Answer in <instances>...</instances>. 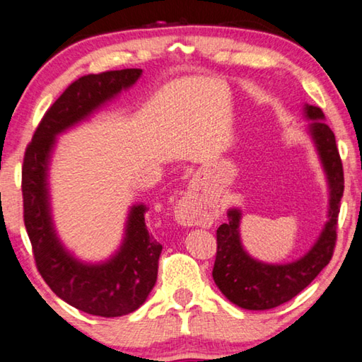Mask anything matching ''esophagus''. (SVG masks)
I'll return each mask as SVG.
<instances>
[{
  "label": "esophagus",
  "instance_id": "esophagus-1",
  "mask_svg": "<svg viewBox=\"0 0 362 362\" xmlns=\"http://www.w3.org/2000/svg\"><path fill=\"white\" fill-rule=\"evenodd\" d=\"M175 220L182 225H207L209 222V212L206 211L198 192V183L194 180L189 185L188 192L177 201L174 209Z\"/></svg>",
  "mask_w": 362,
  "mask_h": 362
}]
</instances>
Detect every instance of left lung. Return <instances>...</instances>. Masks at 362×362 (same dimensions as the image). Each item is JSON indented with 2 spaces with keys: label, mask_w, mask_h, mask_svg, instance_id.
Returning a JSON list of instances; mask_svg holds the SVG:
<instances>
[{
  "label": "left lung",
  "mask_w": 362,
  "mask_h": 362,
  "mask_svg": "<svg viewBox=\"0 0 362 362\" xmlns=\"http://www.w3.org/2000/svg\"><path fill=\"white\" fill-rule=\"evenodd\" d=\"M308 134L320 158L329 188L327 222L311 249L289 263H265L247 254L241 243L243 211L231 207L228 222L217 230V255L212 278L231 303L244 310H269L289 302L313 281L332 259L337 240V218L343 196V168L335 136L326 124L321 108L303 107Z\"/></svg>",
  "instance_id": "obj_1"
}]
</instances>
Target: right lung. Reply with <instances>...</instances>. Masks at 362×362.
<instances>
[{"mask_svg":"<svg viewBox=\"0 0 362 362\" xmlns=\"http://www.w3.org/2000/svg\"><path fill=\"white\" fill-rule=\"evenodd\" d=\"M140 76V69H126L76 79L42 116L23 158V222L36 268L57 297L94 316H124L144 305L156 283L163 246L146 230V206L140 203L131 206L121 246L110 259H76L54 226L49 166L60 134L89 119Z\"/></svg>","mask_w":362,"mask_h":362,"instance_id":"obj_1","label":"right lung"}]
</instances>
